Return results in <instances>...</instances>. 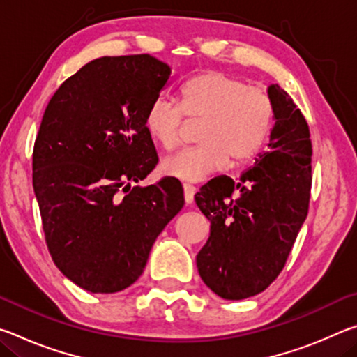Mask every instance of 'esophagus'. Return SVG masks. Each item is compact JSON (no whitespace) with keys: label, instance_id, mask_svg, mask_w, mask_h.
Here are the masks:
<instances>
[{"label":"esophagus","instance_id":"1","mask_svg":"<svg viewBox=\"0 0 357 357\" xmlns=\"http://www.w3.org/2000/svg\"><path fill=\"white\" fill-rule=\"evenodd\" d=\"M184 200L185 204H192L193 203V195H195V187L190 184H184Z\"/></svg>","mask_w":357,"mask_h":357}]
</instances>
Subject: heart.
I'll list each match as a JSON object with an SVG mask.
<instances>
[{
	"label": "heart",
	"instance_id": "heart-1",
	"mask_svg": "<svg viewBox=\"0 0 357 357\" xmlns=\"http://www.w3.org/2000/svg\"><path fill=\"white\" fill-rule=\"evenodd\" d=\"M184 116L203 119L197 146L179 151L162 162V172L198 183L231 164L255 155L273 128L274 107L269 93L247 84L236 75L209 70L187 80L181 88V105L159 96L144 114V128L164 151L183 140Z\"/></svg>",
	"mask_w": 357,
	"mask_h": 357
}]
</instances>
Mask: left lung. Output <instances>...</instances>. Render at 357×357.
<instances>
[{
  "label": "left lung",
  "instance_id": "8db88e82",
  "mask_svg": "<svg viewBox=\"0 0 357 357\" xmlns=\"http://www.w3.org/2000/svg\"><path fill=\"white\" fill-rule=\"evenodd\" d=\"M268 93L274 128L266 153L238 181L217 176L195 195L211 222L208 243L197 255L198 273L229 301L261 293L277 279L309 213V124L279 84H271Z\"/></svg>",
  "mask_w": 357,
  "mask_h": 357
}]
</instances>
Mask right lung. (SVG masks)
<instances>
[{
	"label": "right lung",
	"mask_w": 357,
	"mask_h": 357,
	"mask_svg": "<svg viewBox=\"0 0 357 357\" xmlns=\"http://www.w3.org/2000/svg\"><path fill=\"white\" fill-rule=\"evenodd\" d=\"M151 55L84 64L48 102L33 151V187L58 269L91 293L142 275L151 247L184 206L176 178L135 185L159 162L144 114L170 82Z\"/></svg>",
	"instance_id": "1"
}]
</instances>
